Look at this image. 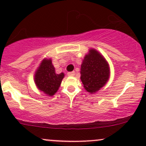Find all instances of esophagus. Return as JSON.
<instances>
[{"mask_svg":"<svg viewBox=\"0 0 146 146\" xmlns=\"http://www.w3.org/2000/svg\"><path fill=\"white\" fill-rule=\"evenodd\" d=\"M75 74V71H71V72H68V73H67V75H68V76H74Z\"/></svg>","mask_w":146,"mask_h":146,"instance_id":"obj_1","label":"esophagus"}]
</instances>
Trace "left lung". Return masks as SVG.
Returning a JSON list of instances; mask_svg holds the SVG:
<instances>
[{
	"instance_id": "1",
	"label": "left lung",
	"mask_w": 146,
	"mask_h": 146,
	"mask_svg": "<svg viewBox=\"0 0 146 146\" xmlns=\"http://www.w3.org/2000/svg\"><path fill=\"white\" fill-rule=\"evenodd\" d=\"M80 79L84 88L88 93H97L110 78V66L107 60L95 48H90L82 60Z\"/></svg>"
}]
</instances>
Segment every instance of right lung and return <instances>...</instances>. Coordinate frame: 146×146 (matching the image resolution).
I'll use <instances>...</instances> for the list:
<instances>
[{
	"label": "right lung",
	"instance_id": "1",
	"mask_svg": "<svg viewBox=\"0 0 146 146\" xmlns=\"http://www.w3.org/2000/svg\"><path fill=\"white\" fill-rule=\"evenodd\" d=\"M64 73L57 74L51 58H44L34 74V82L38 90L46 96H53L59 89Z\"/></svg>",
	"mask_w": 146,
	"mask_h": 146
}]
</instances>
